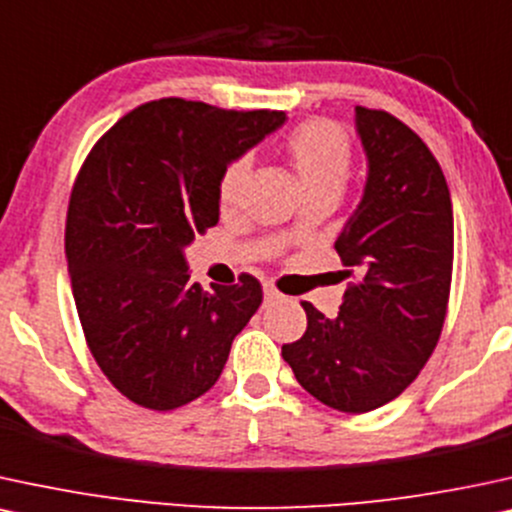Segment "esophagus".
Instances as JSON below:
<instances>
[{"label": "esophagus", "instance_id": "obj_1", "mask_svg": "<svg viewBox=\"0 0 512 512\" xmlns=\"http://www.w3.org/2000/svg\"><path fill=\"white\" fill-rule=\"evenodd\" d=\"M281 293H278V290L274 288V286H267V288H264V302H278V300H281Z\"/></svg>", "mask_w": 512, "mask_h": 512}]
</instances>
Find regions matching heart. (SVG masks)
<instances>
[{
  "label": "heart",
  "instance_id": "b5f03b06",
  "mask_svg": "<svg viewBox=\"0 0 512 512\" xmlns=\"http://www.w3.org/2000/svg\"><path fill=\"white\" fill-rule=\"evenodd\" d=\"M286 155L300 177L304 191H335L345 189L352 172V141L345 129L331 120H309L295 127L286 139ZM248 177V160L236 158L224 167L217 179V205L222 212H231L241 198L243 181Z\"/></svg>",
  "mask_w": 512,
  "mask_h": 512
}]
</instances>
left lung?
I'll return each mask as SVG.
<instances>
[{
    "label": "left lung",
    "instance_id": "left-lung-1",
    "mask_svg": "<svg viewBox=\"0 0 512 512\" xmlns=\"http://www.w3.org/2000/svg\"><path fill=\"white\" fill-rule=\"evenodd\" d=\"M354 118L368 179L335 241L345 297L335 319L302 302L307 331L281 354L321 404L366 413L399 397L435 352L454 271V210L442 167L411 127L364 106Z\"/></svg>",
    "mask_w": 512,
    "mask_h": 512
}]
</instances>
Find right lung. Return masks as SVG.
<instances>
[{
  "mask_svg": "<svg viewBox=\"0 0 512 512\" xmlns=\"http://www.w3.org/2000/svg\"><path fill=\"white\" fill-rule=\"evenodd\" d=\"M286 122L158 99L115 122L77 172L66 260L84 340L111 385L151 411L205 394L262 304L255 276L203 290L184 248L219 222L217 179Z\"/></svg>",
  "mask_w": 512,
  "mask_h": 512,
  "instance_id": "obj_1",
  "label": "right lung"
}]
</instances>
